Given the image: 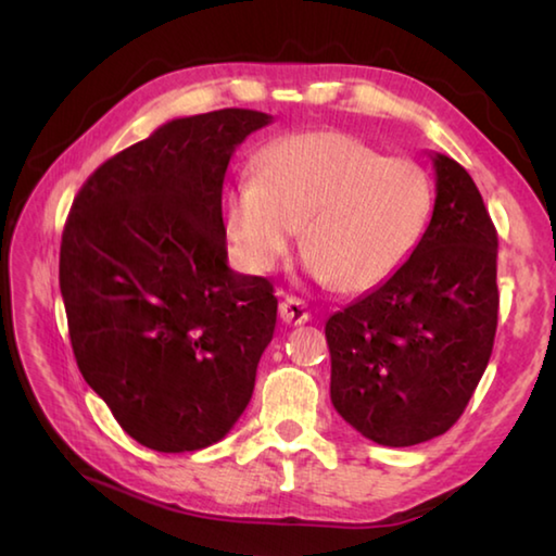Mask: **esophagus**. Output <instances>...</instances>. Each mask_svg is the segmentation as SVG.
<instances>
[{"label": "esophagus", "instance_id": "esophagus-1", "mask_svg": "<svg viewBox=\"0 0 556 556\" xmlns=\"http://www.w3.org/2000/svg\"><path fill=\"white\" fill-rule=\"evenodd\" d=\"M279 316H281V321L289 324V326H301V324H306L308 318H312V312H308V306L301 299L287 296L279 304Z\"/></svg>", "mask_w": 556, "mask_h": 556}]
</instances>
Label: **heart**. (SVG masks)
I'll return each instance as SVG.
<instances>
[{"mask_svg": "<svg viewBox=\"0 0 556 556\" xmlns=\"http://www.w3.org/2000/svg\"><path fill=\"white\" fill-rule=\"evenodd\" d=\"M431 211L425 168L345 131L279 139L223 201L225 232L250 271L275 269L301 228L308 275L345 294L388 281L417 250Z\"/></svg>", "mask_w": 556, "mask_h": 556, "instance_id": "b5f03b06", "label": "heart"}]
</instances>
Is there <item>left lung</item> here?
Instances as JSON below:
<instances>
[{"label":"left lung","mask_w":556,"mask_h":556,"mask_svg":"<svg viewBox=\"0 0 556 556\" xmlns=\"http://www.w3.org/2000/svg\"><path fill=\"white\" fill-rule=\"evenodd\" d=\"M437 199L412 257L326 321L336 412L382 446L441 437L493 353L497 232L473 178L431 156Z\"/></svg>","instance_id":"8db88e82"}]
</instances>
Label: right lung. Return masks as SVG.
<instances>
[{"mask_svg":"<svg viewBox=\"0 0 556 556\" xmlns=\"http://www.w3.org/2000/svg\"><path fill=\"white\" fill-rule=\"evenodd\" d=\"M271 115L178 117L108 159L75 195L61 294L83 378L117 425L164 454L220 441L275 336L267 279L228 267L223 181Z\"/></svg>","mask_w":556,"mask_h":556,"instance_id":"right-lung-1","label":"right lung"}]
</instances>
